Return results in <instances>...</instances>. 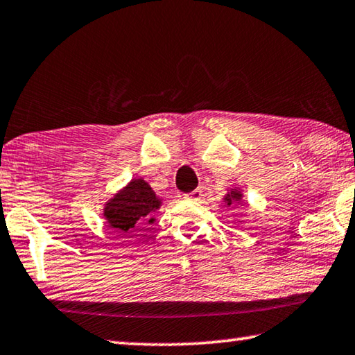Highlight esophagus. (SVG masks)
<instances>
[{
	"label": "esophagus",
	"mask_w": 355,
	"mask_h": 355,
	"mask_svg": "<svg viewBox=\"0 0 355 355\" xmlns=\"http://www.w3.org/2000/svg\"><path fill=\"white\" fill-rule=\"evenodd\" d=\"M202 189H194L193 193H188V194H184V199L187 200H196V202H199L200 199H202Z\"/></svg>",
	"instance_id": "1"
}]
</instances>
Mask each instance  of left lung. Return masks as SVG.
<instances>
[{"label": "left lung", "instance_id": "obj_1", "mask_svg": "<svg viewBox=\"0 0 355 355\" xmlns=\"http://www.w3.org/2000/svg\"><path fill=\"white\" fill-rule=\"evenodd\" d=\"M223 202L227 207H232V208H234V205H243V207H248L250 205L248 202L245 200L243 189H240L237 187L227 189V193L224 194V198H223Z\"/></svg>", "mask_w": 355, "mask_h": 355}]
</instances>
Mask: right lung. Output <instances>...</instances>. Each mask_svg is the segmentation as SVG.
Returning a JSON list of instances; mask_svg holds the SVG:
<instances>
[{"label": "right lung", "instance_id": "add662e5", "mask_svg": "<svg viewBox=\"0 0 355 355\" xmlns=\"http://www.w3.org/2000/svg\"><path fill=\"white\" fill-rule=\"evenodd\" d=\"M161 205L162 199L148 182L144 178H132L104 202L103 216L107 226L120 235H129L142 229L145 224H155L156 218L153 215Z\"/></svg>", "mask_w": 355, "mask_h": 355}]
</instances>
